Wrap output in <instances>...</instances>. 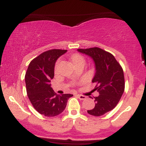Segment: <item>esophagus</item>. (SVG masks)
<instances>
[{"label":"esophagus","mask_w":146,"mask_h":146,"mask_svg":"<svg viewBox=\"0 0 146 146\" xmlns=\"http://www.w3.org/2000/svg\"><path fill=\"white\" fill-rule=\"evenodd\" d=\"M77 96H78L79 99L81 100H84L86 98V96H84V95H77Z\"/></svg>","instance_id":"34e87169"}]
</instances>
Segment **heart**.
I'll return each instance as SVG.
<instances>
[{
  "instance_id": "1",
  "label": "heart",
  "mask_w": 146,
  "mask_h": 146,
  "mask_svg": "<svg viewBox=\"0 0 146 146\" xmlns=\"http://www.w3.org/2000/svg\"><path fill=\"white\" fill-rule=\"evenodd\" d=\"M71 60L74 65L79 62H84V58H83V56L78 54V53H75V54L72 55ZM57 64H58V62H57Z\"/></svg>"
}]
</instances>
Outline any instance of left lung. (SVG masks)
I'll list each match as a JSON object with an SVG mask.
<instances>
[{"mask_svg":"<svg viewBox=\"0 0 146 146\" xmlns=\"http://www.w3.org/2000/svg\"><path fill=\"white\" fill-rule=\"evenodd\" d=\"M78 51L94 61L95 74L92 82L96 83L95 90L100 93L94 98V108L87 112L93 116H102L116 106L124 92L123 68L113 55L100 48H78Z\"/></svg>","mask_w":146,"mask_h":146,"instance_id":"1","label":"left lung"}]
</instances>
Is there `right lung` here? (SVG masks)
Wrapping results in <instances>:
<instances>
[{"label": "right lung", "mask_w": 146, "mask_h": 146, "mask_svg": "<svg viewBox=\"0 0 146 146\" xmlns=\"http://www.w3.org/2000/svg\"><path fill=\"white\" fill-rule=\"evenodd\" d=\"M67 50L51 49L43 52L30 62L25 74L27 93L33 108L41 115L56 117L64 111L71 94L58 95L51 87L55 64Z\"/></svg>", "instance_id": "obj_1"}]
</instances>
